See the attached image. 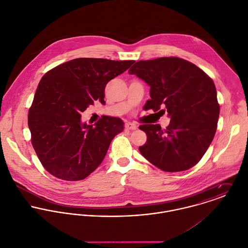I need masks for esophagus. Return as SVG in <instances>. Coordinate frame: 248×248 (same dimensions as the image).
<instances>
[{
  "label": "esophagus",
  "mask_w": 248,
  "mask_h": 248,
  "mask_svg": "<svg viewBox=\"0 0 248 248\" xmlns=\"http://www.w3.org/2000/svg\"><path fill=\"white\" fill-rule=\"evenodd\" d=\"M125 128L128 129V130H136V129L138 128V126H137L136 124L132 123V122H127V123L125 124Z\"/></svg>",
  "instance_id": "obj_1"
}]
</instances>
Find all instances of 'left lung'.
<instances>
[{
	"instance_id": "1",
	"label": "left lung",
	"mask_w": 248,
	"mask_h": 248,
	"mask_svg": "<svg viewBox=\"0 0 248 248\" xmlns=\"http://www.w3.org/2000/svg\"><path fill=\"white\" fill-rule=\"evenodd\" d=\"M129 73L150 86L151 99L144 108L166 112L171 119L165 130L159 124L140 126L147 135V141L140 147L142 155L165 172L195 166L217 130L219 105L212 79L196 65L177 57L139 61Z\"/></svg>"
}]
</instances>
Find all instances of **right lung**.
<instances>
[{
	"label": "right lung",
	"instance_id": "1",
	"mask_svg": "<svg viewBox=\"0 0 248 248\" xmlns=\"http://www.w3.org/2000/svg\"><path fill=\"white\" fill-rule=\"evenodd\" d=\"M134 63L76 58L43 76L29 110V128L36 155L49 174L76 181L101 164L124 122L105 116L88 125L81 121V112L96 100L104 102L107 83Z\"/></svg>",
	"mask_w": 248,
	"mask_h": 248
}]
</instances>
